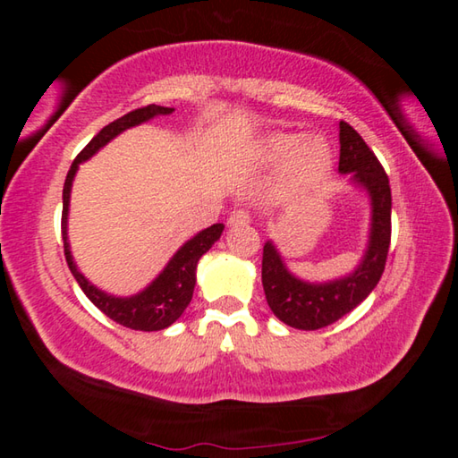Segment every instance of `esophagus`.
Instances as JSON below:
<instances>
[{
    "label": "esophagus",
    "mask_w": 458,
    "mask_h": 458,
    "mask_svg": "<svg viewBox=\"0 0 458 458\" xmlns=\"http://www.w3.org/2000/svg\"><path fill=\"white\" fill-rule=\"evenodd\" d=\"M250 222V214L244 210H234L228 216V226H242V224Z\"/></svg>",
    "instance_id": "1"
}]
</instances>
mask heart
Listing matches in <instances>:
<instances>
[{"label":"heart","mask_w":458,"mask_h":458,"mask_svg":"<svg viewBox=\"0 0 458 458\" xmlns=\"http://www.w3.org/2000/svg\"><path fill=\"white\" fill-rule=\"evenodd\" d=\"M259 155L268 165L284 161L283 183L291 193L311 190L331 167L329 145L319 137L301 139L299 135L270 133L260 141Z\"/></svg>","instance_id":"heart-1"}]
</instances>
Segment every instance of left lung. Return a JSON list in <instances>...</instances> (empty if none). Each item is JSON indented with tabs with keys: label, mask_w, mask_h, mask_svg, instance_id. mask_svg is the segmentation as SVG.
<instances>
[{
	"label": "left lung",
	"mask_w": 458,
	"mask_h": 458,
	"mask_svg": "<svg viewBox=\"0 0 458 458\" xmlns=\"http://www.w3.org/2000/svg\"><path fill=\"white\" fill-rule=\"evenodd\" d=\"M339 174L368 193L371 206L366 252L350 275L327 283H309L286 268L273 240L262 248V286L278 319L294 329L315 331L353 311L376 289L384 273L392 234L390 182L374 151L345 121L339 123Z\"/></svg>",
	"instance_id": "left-lung-1"
}]
</instances>
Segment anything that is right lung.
Returning <instances> with one entry per match:
<instances>
[{"label":"right lung","instance_id":"obj_1","mask_svg":"<svg viewBox=\"0 0 458 458\" xmlns=\"http://www.w3.org/2000/svg\"><path fill=\"white\" fill-rule=\"evenodd\" d=\"M175 108L172 106H159L149 105L143 108H135L121 119L108 123L98 133L90 139V143L76 155L71 169H68L64 190H62V240H64V257L71 268L76 283L81 284L84 294L92 301V305L98 307L106 317L117 321L123 327L135 329V331H161L169 327V325L180 319L185 307L190 305L193 286H196V268L198 260L210 250L212 244L222 236L224 224H214V226L198 232L196 236L190 238L180 250H177L165 268L153 278V281L145 286L143 291L131 297H114L105 291L97 289L87 276H84L71 252V242H68V206H71V190L74 175L79 172V165L82 161L90 159L98 149L113 141L114 137L121 135L123 131L131 127L141 125V123L151 121L159 114H172Z\"/></svg>","mask_w":458,"mask_h":458}]
</instances>
